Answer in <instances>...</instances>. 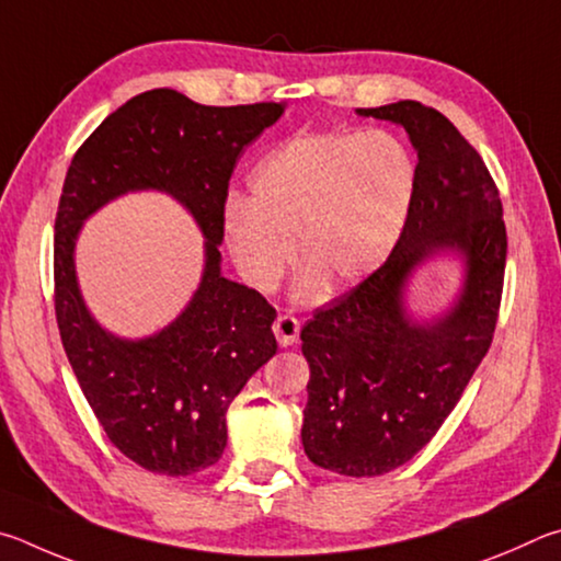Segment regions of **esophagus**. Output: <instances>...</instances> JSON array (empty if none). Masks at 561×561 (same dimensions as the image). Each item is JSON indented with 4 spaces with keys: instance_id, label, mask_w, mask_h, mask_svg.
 <instances>
[{
    "instance_id": "esophagus-1",
    "label": "esophagus",
    "mask_w": 561,
    "mask_h": 561,
    "mask_svg": "<svg viewBox=\"0 0 561 561\" xmlns=\"http://www.w3.org/2000/svg\"><path fill=\"white\" fill-rule=\"evenodd\" d=\"M298 332H300V320L293 318V316H278L273 322V335L278 340L280 347H290L293 342L298 340Z\"/></svg>"
}]
</instances>
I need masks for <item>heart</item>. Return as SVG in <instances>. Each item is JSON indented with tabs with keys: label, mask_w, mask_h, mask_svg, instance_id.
Masks as SVG:
<instances>
[{
	"label": "heart",
	"mask_w": 561,
	"mask_h": 561,
	"mask_svg": "<svg viewBox=\"0 0 561 561\" xmlns=\"http://www.w3.org/2000/svg\"><path fill=\"white\" fill-rule=\"evenodd\" d=\"M416 164L387 130L310 133L275 147L249 174V196L224 209V241L249 286L273 290L293 263L300 296L322 280L347 288L385 263L404 231Z\"/></svg>",
	"instance_id": "1"
}]
</instances>
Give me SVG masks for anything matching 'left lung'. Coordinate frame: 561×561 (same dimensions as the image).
<instances>
[{"label":"left lung","mask_w":561,"mask_h":561,"mask_svg":"<svg viewBox=\"0 0 561 561\" xmlns=\"http://www.w3.org/2000/svg\"><path fill=\"white\" fill-rule=\"evenodd\" d=\"M357 113L407 130L419 157L414 199L385 265L300 330L310 365L300 436L316 466L371 478L404 466L436 436L483 362L503 298L507 233L493 176L446 115L416 101ZM438 252L465 261V286L444 317L416 321L403 293Z\"/></svg>","instance_id":"obj_1"}]
</instances>
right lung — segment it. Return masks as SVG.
Instances as JSON below:
<instances>
[{
	"label": "right lung",
	"mask_w": 561,
	"mask_h": 561,
	"mask_svg": "<svg viewBox=\"0 0 561 561\" xmlns=\"http://www.w3.org/2000/svg\"><path fill=\"white\" fill-rule=\"evenodd\" d=\"M286 103L214 107L154 88L117 107L78 147L54 236L56 320L73 375L107 438L137 466L192 476L226 448V411L278 345L275 310L259 290L221 275L224 206L236 160ZM174 195L205 236L201 288L170 327L117 339L84 308L75 278L82 221L127 191Z\"/></svg>",
	"instance_id": "add662e5"
}]
</instances>
